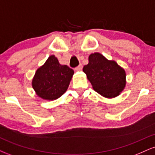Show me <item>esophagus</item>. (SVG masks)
<instances>
[{
	"label": "esophagus",
	"mask_w": 155,
	"mask_h": 155,
	"mask_svg": "<svg viewBox=\"0 0 155 155\" xmlns=\"http://www.w3.org/2000/svg\"><path fill=\"white\" fill-rule=\"evenodd\" d=\"M81 69H82V65L81 64H80L79 66H77L75 68V71H81Z\"/></svg>",
	"instance_id": "34e87169"
}]
</instances>
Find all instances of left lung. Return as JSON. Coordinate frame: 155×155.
<instances>
[{
	"label": "left lung",
	"instance_id": "left-lung-1",
	"mask_svg": "<svg viewBox=\"0 0 155 155\" xmlns=\"http://www.w3.org/2000/svg\"><path fill=\"white\" fill-rule=\"evenodd\" d=\"M83 71L94 90L105 97H117L125 87V71L116 62L107 60L98 52L89 56V63L84 66Z\"/></svg>",
	"mask_w": 155,
	"mask_h": 155
}]
</instances>
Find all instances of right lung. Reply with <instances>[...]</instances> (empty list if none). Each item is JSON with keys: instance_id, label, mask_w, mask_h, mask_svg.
Instances as JSON below:
<instances>
[{"instance_id": "right-lung-1", "label": "right lung", "mask_w": 155, "mask_h": 155, "mask_svg": "<svg viewBox=\"0 0 155 155\" xmlns=\"http://www.w3.org/2000/svg\"><path fill=\"white\" fill-rule=\"evenodd\" d=\"M74 74L73 69L60 65L58 58L51 55L35 71L32 87L44 100H56L66 92Z\"/></svg>"}]
</instances>
